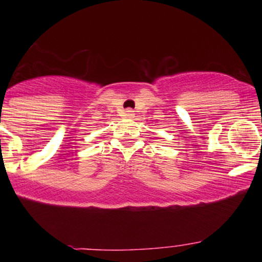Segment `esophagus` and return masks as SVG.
Masks as SVG:
<instances>
[{
    "instance_id": "34e87169",
    "label": "esophagus",
    "mask_w": 262,
    "mask_h": 262,
    "mask_svg": "<svg viewBox=\"0 0 262 262\" xmlns=\"http://www.w3.org/2000/svg\"><path fill=\"white\" fill-rule=\"evenodd\" d=\"M124 116L127 117V118H132V117L134 116L133 111H132V110H127V111H125V112H124Z\"/></svg>"
}]
</instances>
